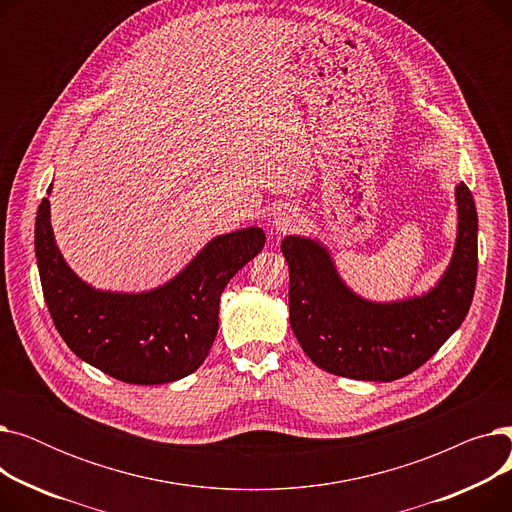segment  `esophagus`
Listing matches in <instances>:
<instances>
[{
  "mask_svg": "<svg viewBox=\"0 0 512 512\" xmlns=\"http://www.w3.org/2000/svg\"><path fill=\"white\" fill-rule=\"evenodd\" d=\"M301 222H303V218H301V213L297 209H294V207H284V209H280L276 213L274 228H276L278 234H290V232L301 228Z\"/></svg>",
  "mask_w": 512,
  "mask_h": 512,
  "instance_id": "esophagus-1",
  "label": "esophagus"
}]
</instances>
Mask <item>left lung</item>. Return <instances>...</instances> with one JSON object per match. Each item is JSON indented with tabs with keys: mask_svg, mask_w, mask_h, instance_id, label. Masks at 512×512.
Here are the masks:
<instances>
[{
	"mask_svg": "<svg viewBox=\"0 0 512 512\" xmlns=\"http://www.w3.org/2000/svg\"><path fill=\"white\" fill-rule=\"evenodd\" d=\"M456 245L438 284L394 303L361 299L338 276L324 245L286 236L290 326L305 355L324 371L365 382H394L419 369L459 330L477 280V209L465 182L456 186Z\"/></svg>",
	"mask_w": 512,
	"mask_h": 512,
	"instance_id": "obj_1",
	"label": "left lung"
}]
</instances>
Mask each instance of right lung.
Instances as JSON below:
<instances>
[{
    "instance_id": "right-lung-1",
    "label": "right lung",
    "mask_w": 512,
    "mask_h": 512,
    "mask_svg": "<svg viewBox=\"0 0 512 512\" xmlns=\"http://www.w3.org/2000/svg\"><path fill=\"white\" fill-rule=\"evenodd\" d=\"M263 245L257 226L215 236L174 280L128 294L95 290L70 270L53 240L49 199L35 222L43 297L60 336L78 359L139 386L176 382L199 369L218 334L226 284Z\"/></svg>"
}]
</instances>
